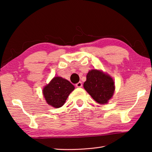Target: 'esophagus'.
Wrapping results in <instances>:
<instances>
[{
	"instance_id": "34e87169",
	"label": "esophagus",
	"mask_w": 152,
	"mask_h": 152,
	"mask_svg": "<svg viewBox=\"0 0 152 152\" xmlns=\"http://www.w3.org/2000/svg\"><path fill=\"white\" fill-rule=\"evenodd\" d=\"M76 87H82V83L81 82H79L78 83H76Z\"/></svg>"
}]
</instances>
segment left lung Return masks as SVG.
<instances>
[{
	"instance_id": "obj_1",
	"label": "left lung",
	"mask_w": 152,
	"mask_h": 152,
	"mask_svg": "<svg viewBox=\"0 0 152 152\" xmlns=\"http://www.w3.org/2000/svg\"><path fill=\"white\" fill-rule=\"evenodd\" d=\"M84 89L98 104L107 103L115 91L113 80L98 70H91L87 75Z\"/></svg>"
}]
</instances>
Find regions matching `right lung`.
Here are the masks:
<instances>
[{
    "instance_id": "add662e5",
    "label": "right lung",
    "mask_w": 152,
    "mask_h": 152,
    "mask_svg": "<svg viewBox=\"0 0 152 152\" xmlns=\"http://www.w3.org/2000/svg\"><path fill=\"white\" fill-rule=\"evenodd\" d=\"M75 89L73 85L61 77H54L43 89V93L48 104L59 108L65 104L69 94Z\"/></svg>"
}]
</instances>
